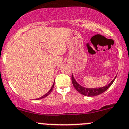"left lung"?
<instances>
[{"instance_id":"left-lung-1","label":"left lung","mask_w":129,"mask_h":129,"mask_svg":"<svg viewBox=\"0 0 129 129\" xmlns=\"http://www.w3.org/2000/svg\"><path fill=\"white\" fill-rule=\"evenodd\" d=\"M113 79V80H112L111 82L109 84H108L106 86H104V87H101V88H85L83 86L79 85L78 83L76 82L75 79H74L73 75L72 74V83L73 84V86H74V88H76V90L78 91V92L81 93V94L84 95L85 96H88V97H94V96L98 95L101 94L102 93L104 92L106 90H108L109 87L111 86V85L113 84V83L115 81V78Z\"/></svg>"}]
</instances>
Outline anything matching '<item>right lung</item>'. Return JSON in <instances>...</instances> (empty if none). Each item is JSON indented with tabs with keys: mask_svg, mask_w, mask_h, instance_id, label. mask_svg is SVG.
<instances>
[{
	"mask_svg": "<svg viewBox=\"0 0 129 129\" xmlns=\"http://www.w3.org/2000/svg\"><path fill=\"white\" fill-rule=\"evenodd\" d=\"M53 87H54V83H53V86H52V87L51 88V89H50V91H49V92H48V93H46L45 95H43V96H42L41 97H40V98H39V99H37V100H39V99H43V98H44V97H47V96L48 95L50 94V93H51V91H52L53 90Z\"/></svg>",
	"mask_w": 129,
	"mask_h": 129,
	"instance_id": "1",
	"label": "right lung"
}]
</instances>
